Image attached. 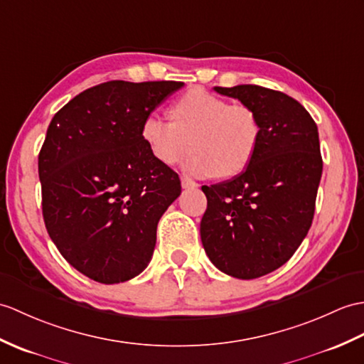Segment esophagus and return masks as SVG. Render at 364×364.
Instances as JSON below:
<instances>
[{"label":"esophagus","mask_w":364,"mask_h":364,"mask_svg":"<svg viewBox=\"0 0 364 364\" xmlns=\"http://www.w3.org/2000/svg\"><path fill=\"white\" fill-rule=\"evenodd\" d=\"M181 186H183V189H196L198 184L193 180L188 178V176H181Z\"/></svg>","instance_id":"esophagus-1"}]
</instances>
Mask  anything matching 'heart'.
I'll return each instance as SVG.
<instances>
[{
  "mask_svg": "<svg viewBox=\"0 0 364 364\" xmlns=\"http://www.w3.org/2000/svg\"><path fill=\"white\" fill-rule=\"evenodd\" d=\"M172 122L149 113L141 124V138L156 161L181 163L196 154L184 171L198 178H231L255 159L262 127L257 113L247 105H230L206 90L193 88L171 107Z\"/></svg>",
  "mask_w": 364,
  "mask_h": 364,
  "instance_id": "1",
  "label": "heart"
}]
</instances>
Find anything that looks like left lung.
<instances>
[{"mask_svg": "<svg viewBox=\"0 0 364 364\" xmlns=\"http://www.w3.org/2000/svg\"><path fill=\"white\" fill-rule=\"evenodd\" d=\"M259 116L257 154L234 178L203 186L208 198L201 243L220 272L256 279L299 248L311 226L323 173L318 127L298 100L259 85L215 87Z\"/></svg>", "mask_w": 364, "mask_h": 364, "instance_id": "obj_1", "label": "left lung"}]
</instances>
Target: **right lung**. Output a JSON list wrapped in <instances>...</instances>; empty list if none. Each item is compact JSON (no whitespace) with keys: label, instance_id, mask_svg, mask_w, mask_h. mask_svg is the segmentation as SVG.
Here are the masks:
<instances>
[{"label":"right lung","instance_id":"obj_1","mask_svg":"<svg viewBox=\"0 0 364 364\" xmlns=\"http://www.w3.org/2000/svg\"><path fill=\"white\" fill-rule=\"evenodd\" d=\"M183 82L112 80L58 109L38 155L50 240L77 272L119 284L149 265L178 173L151 156L141 124Z\"/></svg>","mask_w":364,"mask_h":364}]
</instances>
